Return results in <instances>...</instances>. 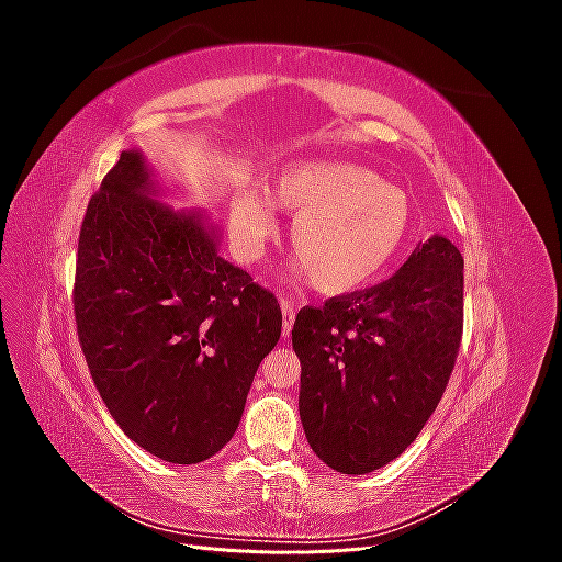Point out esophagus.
Listing matches in <instances>:
<instances>
[{
  "instance_id": "34e87169",
  "label": "esophagus",
  "mask_w": 562,
  "mask_h": 562,
  "mask_svg": "<svg viewBox=\"0 0 562 562\" xmlns=\"http://www.w3.org/2000/svg\"><path fill=\"white\" fill-rule=\"evenodd\" d=\"M281 312H283V326L281 333L283 337L291 335L293 330V323H295V304L291 300H281Z\"/></svg>"
}]
</instances>
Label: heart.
<instances>
[{"mask_svg": "<svg viewBox=\"0 0 562 562\" xmlns=\"http://www.w3.org/2000/svg\"><path fill=\"white\" fill-rule=\"evenodd\" d=\"M269 200L293 215L288 246L323 295H347L375 281L413 227L407 194L351 161L288 166L271 184ZM274 229V209L265 196L234 192L229 232L244 258H258Z\"/></svg>", "mask_w": 562, "mask_h": 562, "instance_id": "heart-1", "label": "heart"}]
</instances>
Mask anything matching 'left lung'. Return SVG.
<instances>
[{"instance_id":"8db88e82","label":"left lung","mask_w":562,"mask_h":562,"mask_svg":"<svg viewBox=\"0 0 562 562\" xmlns=\"http://www.w3.org/2000/svg\"><path fill=\"white\" fill-rule=\"evenodd\" d=\"M462 328L464 258L443 236L391 279L300 310L293 349L312 450L353 475L396 459L443 398Z\"/></svg>"}]
</instances>
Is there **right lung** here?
<instances>
[{
	"instance_id": "add662e5",
	"label": "right lung",
	"mask_w": 562,
	"mask_h": 562,
	"mask_svg": "<svg viewBox=\"0 0 562 562\" xmlns=\"http://www.w3.org/2000/svg\"><path fill=\"white\" fill-rule=\"evenodd\" d=\"M72 302L110 415L173 464L229 443L255 372L281 337L274 293L220 258L196 213L151 199L140 151H122L89 201Z\"/></svg>"
}]
</instances>
